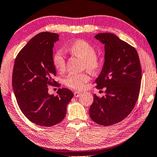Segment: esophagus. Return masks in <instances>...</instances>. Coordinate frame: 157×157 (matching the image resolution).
Instances as JSON below:
<instances>
[{
  "instance_id": "obj_1",
  "label": "esophagus",
  "mask_w": 157,
  "mask_h": 157,
  "mask_svg": "<svg viewBox=\"0 0 157 157\" xmlns=\"http://www.w3.org/2000/svg\"><path fill=\"white\" fill-rule=\"evenodd\" d=\"M81 95H82L81 92H74V97L75 98H79Z\"/></svg>"
}]
</instances>
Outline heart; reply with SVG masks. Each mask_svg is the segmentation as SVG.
<instances>
[{"label":"heart","mask_w":157,"mask_h":157,"mask_svg":"<svg viewBox=\"0 0 157 157\" xmlns=\"http://www.w3.org/2000/svg\"><path fill=\"white\" fill-rule=\"evenodd\" d=\"M69 52L81 57L83 61V67L88 70L93 71L98 67L99 62L95 56L96 50L90 43L83 40H77L69 47ZM53 63L57 71H63L65 70V57L60 51H58L53 57ZM90 75L87 73L70 74L63 79V83L70 88L81 90L90 81Z\"/></svg>","instance_id":"heart-1"}]
</instances>
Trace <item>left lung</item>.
Returning a JSON list of instances; mask_svg holds the SVG:
<instances>
[{
	"label": "left lung",
	"mask_w": 157,
	"mask_h": 157,
	"mask_svg": "<svg viewBox=\"0 0 157 157\" xmlns=\"http://www.w3.org/2000/svg\"><path fill=\"white\" fill-rule=\"evenodd\" d=\"M104 45V63L96 79L98 89L106 87L105 96L94 95L90 116L100 125L111 126L124 119L139 96L142 70L135 48L110 33L94 37Z\"/></svg>",
	"instance_id": "8db88e82"
}]
</instances>
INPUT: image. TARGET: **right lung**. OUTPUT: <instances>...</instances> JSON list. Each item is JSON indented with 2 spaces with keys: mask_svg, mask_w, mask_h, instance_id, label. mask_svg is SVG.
Masks as SVG:
<instances>
[{
  "mask_svg": "<svg viewBox=\"0 0 157 157\" xmlns=\"http://www.w3.org/2000/svg\"><path fill=\"white\" fill-rule=\"evenodd\" d=\"M58 40L59 35L53 33L36 35L20 51L14 64L12 83L17 104L31 122L42 126L61 122L74 97L71 90L63 87L56 96L48 93V86L57 83L53 79L56 75L53 48Z\"/></svg>",
  "mask_w": 157,
  "mask_h": 157,
  "instance_id": "add662e5",
  "label": "right lung"
}]
</instances>
